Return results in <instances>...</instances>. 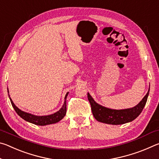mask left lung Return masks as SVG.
<instances>
[{"label":"left lung","instance_id":"1","mask_svg":"<svg viewBox=\"0 0 159 159\" xmlns=\"http://www.w3.org/2000/svg\"><path fill=\"white\" fill-rule=\"evenodd\" d=\"M149 93V89L146 95L135 107L125 109H111L107 108L97 103L91 95L88 93V99L89 100L93 114L99 122L111 125H120L131 122L141 114L146 104Z\"/></svg>","mask_w":159,"mask_h":159}]
</instances>
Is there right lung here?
<instances>
[{
    "label": "right lung",
    "mask_w": 159,
    "mask_h": 159,
    "mask_svg": "<svg viewBox=\"0 0 159 159\" xmlns=\"http://www.w3.org/2000/svg\"><path fill=\"white\" fill-rule=\"evenodd\" d=\"M7 92H8V89H7ZM9 93V92H8ZM69 93H67L65 95L64 99L65 101L64 102V104L61 108L58 111L52 114L48 115V116H36L29 113H26L25 111H21L15 106V104L13 103L12 99L10 98V95L8 94V96L11 102V104L12 105V107L15 110V111L17 112V114L23 118L24 120H26L29 123H33V124L37 125H46L50 124H53V123H56L61 120L62 118L65 116L66 112V97L68 95Z\"/></svg>",
    "instance_id": "right-lung-1"
}]
</instances>
